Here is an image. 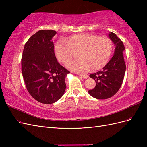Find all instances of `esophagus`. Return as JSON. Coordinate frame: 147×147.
<instances>
[{
	"mask_svg": "<svg viewBox=\"0 0 147 147\" xmlns=\"http://www.w3.org/2000/svg\"><path fill=\"white\" fill-rule=\"evenodd\" d=\"M79 75H80V76L81 77L84 78H88V77H89L88 75H85V74H80Z\"/></svg>",
	"mask_w": 147,
	"mask_h": 147,
	"instance_id": "1",
	"label": "esophagus"
}]
</instances>
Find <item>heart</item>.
<instances>
[{
  "label": "heart",
  "mask_w": 147,
  "mask_h": 147,
  "mask_svg": "<svg viewBox=\"0 0 147 147\" xmlns=\"http://www.w3.org/2000/svg\"><path fill=\"white\" fill-rule=\"evenodd\" d=\"M112 49V41L108 37L83 33L73 35L67 39L60 38L55 50L56 58L64 65L72 57L74 51H79V59L70 61L67 67L82 73L103 68L110 59Z\"/></svg>",
  "instance_id": "b5f03b06"
}]
</instances>
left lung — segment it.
I'll return each mask as SVG.
<instances>
[{"mask_svg": "<svg viewBox=\"0 0 147 147\" xmlns=\"http://www.w3.org/2000/svg\"><path fill=\"white\" fill-rule=\"evenodd\" d=\"M109 38L115 45L114 55L102 70L92 74L90 77L96 82L94 89L88 92L97 99H106L112 97L119 90L126 72V64L123 56L125 50L123 42L117 35L110 32Z\"/></svg>", "mask_w": 147, "mask_h": 147, "instance_id": "obj_1", "label": "left lung"}]
</instances>
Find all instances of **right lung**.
I'll return each instance as SVG.
<instances>
[{
	"label": "right lung",
	"mask_w": 147,
	"mask_h": 147,
	"mask_svg": "<svg viewBox=\"0 0 147 147\" xmlns=\"http://www.w3.org/2000/svg\"><path fill=\"white\" fill-rule=\"evenodd\" d=\"M56 32L40 30L26 43L21 71L27 90L34 99L50 104L63 96L68 70L57 62L52 38Z\"/></svg>",
	"instance_id": "right-lung-1"
}]
</instances>
